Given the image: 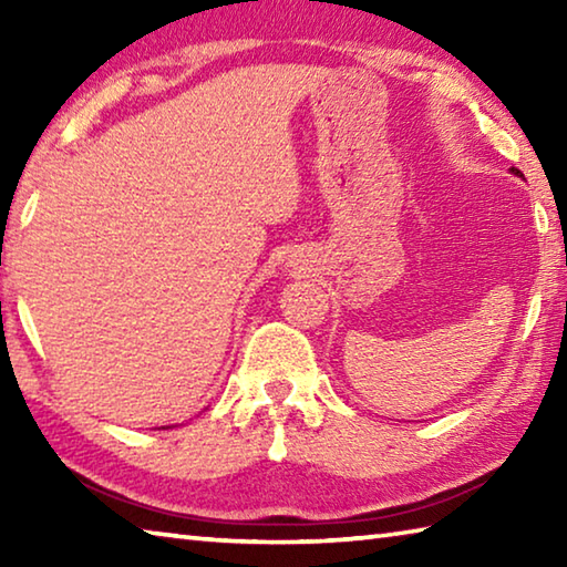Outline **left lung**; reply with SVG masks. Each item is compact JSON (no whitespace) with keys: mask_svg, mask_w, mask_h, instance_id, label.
Segmentation results:
<instances>
[{"mask_svg":"<svg viewBox=\"0 0 567 567\" xmlns=\"http://www.w3.org/2000/svg\"><path fill=\"white\" fill-rule=\"evenodd\" d=\"M513 172H515V175H520V169H515V167H513Z\"/></svg>","mask_w":567,"mask_h":567,"instance_id":"left-lung-1","label":"left lung"}]
</instances>
